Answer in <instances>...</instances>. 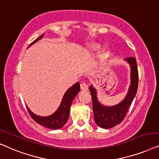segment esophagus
I'll use <instances>...</instances> for the list:
<instances>
[{
  "label": "esophagus",
  "mask_w": 159,
  "mask_h": 159,
  "mask_svg": "<svg viewBox=\"0 0 159 159\" xmlns=\"http://www.w3.org/2000/svg\"><path fill=\"white\" fill-rule=\"evenodd\" d=\"M89 88L88 84L86 83V82H82L81 84V90H87Z\"/></svg>",
  "instance_id": "esophagus-1"
}]
</instances>
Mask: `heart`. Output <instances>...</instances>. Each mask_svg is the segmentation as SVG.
<instances>
[{
    "label": "heart",
    "mask_w": 159,
    "mask_h": 159,
    "mask_svg": "<svg viewBox=\"0 0 159 159\" xmlns=\"http://www.w3.org/2000/svg\"><path fill=\"white\" fill-rule=\"evenodd\" d=\"M92 48H94V50H97V49H98V48H99V44H97V43H93L92 45ZM107 51V50L106 49V48H104V49H103L102 53V56H105V55L106 54Z\"/></svg>",
    "instance_id": "1"
}]
</instances>
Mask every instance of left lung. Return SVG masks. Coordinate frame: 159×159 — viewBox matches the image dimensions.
<instances>
[{
    "instance_id": "left-lung-1",
    "label": "left lung",
    "mask_w": 159,
    "mask_h": 159,
    "mask_svg": "<svg viewBox=\"0 0 159 159\" xmlns=\"http://www.w3.org/2000/svg\"><path fill=\"white\" fill-rule=\"evenodd\" d=\"M131 67V84L128 93L123 101L113 106H105L98 101L97 91L92 85L89 86L92 99L93 112L94 120L99 127L110 129L119 124L124 119L129 106L136 95L138 87V69L134 57H130L125 59Z\"/></svg>"
}]
</instances>
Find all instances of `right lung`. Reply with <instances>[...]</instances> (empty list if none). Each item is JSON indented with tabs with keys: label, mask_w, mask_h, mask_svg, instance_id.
<instances>
[{
	"label": "right lung",
	"mask_w": 159,
	"mask_h": 159,
	"mask_svg": "<svg viewBox=\"0 0 159 159\" xmlns=\"http://www.w3.org/2000/svg\"><path fill=\"white\" fill-rule=\"evenodd\" d=\"M43 35H44L43 34L41 36H39L30 45V46L35 43V42L39 41L40 39H41L43 37ZM79 91L80 84L78 82L66 91L58 109L52 115L49 116H40L35 115L27 106V111H28L31 117L33 118V119L40 125L45 126L46 128L52 129H59L62 128L68 120L72 102L76 95L78 94V93L79 92Z\"/></svg>",
	"instance_id": "right-lung-1"
}]
</instances>
